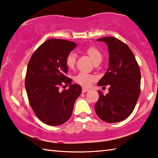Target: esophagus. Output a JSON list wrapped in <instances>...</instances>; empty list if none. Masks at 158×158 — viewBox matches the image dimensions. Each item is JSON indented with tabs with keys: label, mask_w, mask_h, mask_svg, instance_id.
Instances as JSON below:
<instances>
[{
	"label": "esophagus",
	"mask_w": 158,
	"mask_h": 158,
	"mask_svg": "<svg viewBox=\"0 0 158 158\" xmlns=\"http://www.w3.org/2000/svg\"><path fill=\"white\" fill-rule=\"evenodd\" d=\"M89 91H90V89H87V88H84V87L82 89V93H86V92H88Z\"/></svg>",
	"instance_id": "34e87169"
}]
</instances>
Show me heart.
<instances>
[{"label":"heart","mask_w":158,"mask_h":158,"mask_svg":"<svg viewBox=\"0 0 158 158\" xmlns=\"http://www.w3.org/2000/svg\"><path fill=\"white\" fill-rule=\"evenodd\" d=\"M86 52L90 57L93 62H96L98 60H102V55L98 50L94 47H90L86 49ZM76 54L74 52H69L67 55L65 60V63L67 67L69 69H72L74 67L75 62H76ZM74 80L77 83L82 85V86H89L94 80V77L91 74L81 72L75 77Z\"/></svg>","instance_id":"obj_1"}]
</instances>
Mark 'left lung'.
<instances>
[{"label":"left lung","mask_w":158,"mask_h":158,"mask_svg":"<svg viewBox=\"0 0 158 158\" xmlns=\"http://www.w3.org/2000/svg\"><path fill=\"white\" fill-rule=\"evenodd\" d=\"M97 41L105 42L109 52L108 69L98 85H110V88L106 95L98 91L95 110L102 121L116 123L126 119L134 110L141 91V72L127 45L112 36Z\"/></svg>","instance_id":"obj_1"}]
</instances>
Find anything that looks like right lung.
<instances>
[{"label":"right lung","instance_id":"1","mask_svg":"<svg viewBox=\"0 0 158 158\" xmlns=\"http://www.w3.org/2000/svg\"><path fill=\"white\" fill-rule=\"evenodd\" d=\"M77 44L52 39L34 52L27 66L25 88L29 103L38 118L50 126L64 124L71 117L74 102L81 93L78 84L65 75L68 72L65 60ZM62 83L69 89L59 91Z\"/></svg>","mask_w":158,"mask_h":158}]
</instances>
